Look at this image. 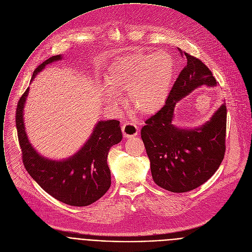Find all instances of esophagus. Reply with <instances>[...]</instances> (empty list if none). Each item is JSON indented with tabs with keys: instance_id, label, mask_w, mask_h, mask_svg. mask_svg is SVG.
I'll return each instance as SVG.
<instances>
[{
	"instance_id": "34e87169",
	"label": "esophagus",
	"mask_w": 252,
	"mask_h": 252,
	"mask_svg": "<svg viewBox=\"0 0 252 252\" xmlns=\"http://www.w3.org/2000/svg\"><path fill=\"white\" fill-rule=\"evenodd\" d=\"M122 133L125 138H131L138 135V127L132 123H125L122 126Z\"/></svg>"
}]
</instances>
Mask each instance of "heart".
Returning a JSON list of instances; mask_svg holds the SVG:
<instances>
[{
  "label": "heart",
  "instance_id": "heart-1",
  "mask_svg": "<svg viewBox=\"0 0 252 252\" xmlns=\"http://www.w3.org/2000/svg\"><path fill=\"white\" fill-rule=\"evenodd\" d=\"M175 62L166 52L136 53L116 59L107 68L106 84L100 88L104 101L116 106L121 92L128 91L132 109L144 116L157 113L170 94Z\"/></svg>",
  "mask_w": 252,
  "mask_h": 252
}]
</instances>
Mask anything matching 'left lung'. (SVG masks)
Returning <instances> with one entry per match:
<instances>
[{
	"label": "left lung",
	"mask_w": 252,
	"mask_h": 252,
	"mask_svg": "<svg viewBox=\"0 0 252 252\" xmlns=\"http://www.w3.org/2000/svg\"><path fill=\"white\" fill-rule=\"evenodd\" d=\"M186 66L166 100V105L146 120L141 137L154 182L172 192H186L206 183L219 169L225 151L226 106L221 104L204 124L188 128L174 124L175 105L194 89L217 86L212 71L178 47Z\"/></svg>",
	"instance_id": "8db88e82"
}]
</instances>
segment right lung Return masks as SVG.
<instances>
[{
    "label": "right lung",
    "mask_w": 252,
    "mask_h": 252,
    "mask_svg": "<svg viewBox=\"0 0 252 252\" xmlns=\"http://www.w3.org/2000/svg\"><path fill=\"white\" fill-rule=\"evenodd\" d=\"M63 59L62 55L47 59L35 68L32 81L45 66ZM29 92L30 87L20 99L16 116L25 168L42 189L60 202L73 207L93 204L104 195L111 185L107 156L110 148L122 140L120 122L98 121L87 141L76 153L62 160L50 159L37 152L27 135L24 112Z\"/></svg>",
    "instance_id": "add662e5"
}]
</instances>
